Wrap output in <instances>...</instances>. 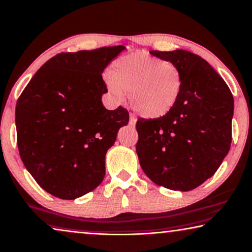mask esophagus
Returning <instances> with one entry per match:
<instances>
[{
	"label": "esophagus",
	"mask_w": 252,
	"mask_h": 252,
	"mask_svg": "<svg viewBox=\"0 0 252 252\" xmlns=\"http://www.w3.org/2000/svg\"><path fill=\"white\" fill-rule=\"evenodd\" d=\"M135 124H136V118H135V117H134L133 115H130V117H129V122H128V125H129V126H132V127H134V126H135Z\"/></svg>",
	"instance_id": "obj_1"
}]
</instances>
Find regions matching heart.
Here are the masks:
<instances>
[{"mask_svg": "<svg viewBox=\"0 0 252 252\" xmlns=\"http://www.w3.org/2000/svg\"><path fill=\"white\" fill-rule=\"evenodd\" d=\"M184 77L177 65L147 53H135L113 64L106 87L116 102H123L125 93L134 111L148 119L167 115L182 93Z\"/></svg>", "mask_w": 252, "mask_h": 252, "instance_id": "heart-1", "label": "heart"}]
</instances>
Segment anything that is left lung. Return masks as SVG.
Listing matches in <instances>:
<instances>
[{"label":"left lung","mask_w":252,"mask_h":252,"mask_svg":"<svg viewBox=\"0 0 252 252\" xmlns=\"http://www.w3.org/2000/svg\"><path fill=\"white\" fill-rule=\"evenodd\" d=\"M180 68V98L167 115L139 119L136 153L147 177L172 190L188 191L211 178L232 143L234 99L208 62L187 50H151Z\"/></svg>","instance_id":"1"}]
</instances>
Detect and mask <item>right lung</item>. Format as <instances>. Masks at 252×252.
Masks as SVG:
<instances>
[{"label":"right lung","mask_w":252,"mask_h":252,"mask_svg":"<svg viewBox=\"0 0 252 252\" xmlns=\"http://www.w3.org/2000/svg\"><path fill=\"white\" fill-rule=\"evenodd\" d=\"M124 49L58 54L40 67L17 101L20 158L55 197L78 198L103 181L105 154L129 113L123 106H103L108 88L102 72Z\"/></svg>","instance_id":"add662e5"}]
</instances>
